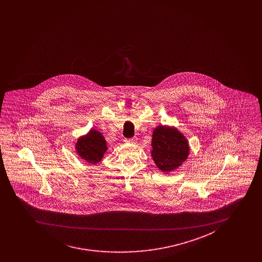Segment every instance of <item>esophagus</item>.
Returning <instances> with one entry per match:
<instances>
[{
    "label": "esophagus",
    "mask_w": 262,
    "mask_h": 262,
    "mask_svg": "<svg viewBox=\"0 0 262 262\" xmlns=\"http://www.w3.org/2000/svg\"><path fill=\"white\" fill-rule=\"evenodd\" d=\"M125 141L127 143H134V144H135V143H137V138H136V137H133V138H127V139H126Z\"/></svg>",
    "instance_id": "obj_1"
}]
</instances>
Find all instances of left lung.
Masks as SVG:
<instances>
[{
    "mask_svg": "<svg viewBox=\"0 0 262 262\" xmlns=\"http://www.w3.org/2000/svg\"><path fill=\"white\" fill-rule=\"evenodd\" d=\"M151 158L162 172H170L182 165L189 155L185 136L174 127L159 126L152 133Z\"/></svg>",
    "mask_w": 262,
    "mask_h": 262,
    "instance_id": "obj_1",
    "label": "left lung"
}]
</instances>
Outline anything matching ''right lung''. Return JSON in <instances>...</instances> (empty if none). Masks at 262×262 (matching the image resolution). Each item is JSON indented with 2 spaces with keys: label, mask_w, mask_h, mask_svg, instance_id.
I'll list each match as a JSON object with an SVG mask.
<instances>
[{
  "label": "right lung",
  "mask_w": 262,
  "mask_h": 262,
  "mask_svg": "<svg viewBox=\"0 0 262 262\" xmlns=\"http://www.w3.org/2000/svg\"><path fill=\"white\" fill-rule=\"evenodd\" d=\"M106 150L107 147L104 137L94 128L90 129L88 135L80 136L76 143L77 154L88 163L94 164L100 162Z\"/></svg>",
  "instance_id": "add662e5"
}]
</instances>
